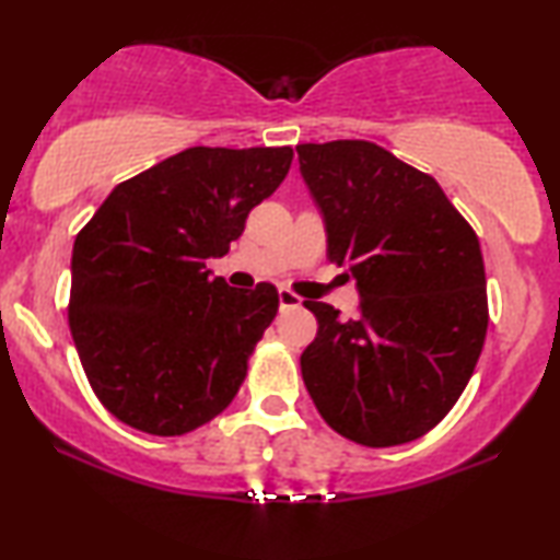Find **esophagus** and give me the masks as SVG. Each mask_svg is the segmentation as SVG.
<instances>
[{
	"mask_svg": "<svg viewBox=\"0 0 560 560\" xmlns=\"http://www.w3.org/2000/svg\"><path fill=\"white\" fill-rule=\"evenodd\" d=\"M301 308V295H295L293 290L280 288V311H293Z\"/></svg>",
	"mask_w": 560,
	"mask_h": 560,
	"instance_id": "34e87169",
	"label": "esophagus"
}]
</instances>
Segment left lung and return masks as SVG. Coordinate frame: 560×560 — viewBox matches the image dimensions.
Returning <instances> with one entry per match:
<instances>
[{"instance_id":"left-lung-1","label":"left lung","mask_w":560,"mask_h":560,"mask_svg":"<svg viewBox=\"0 0 560 560\" xmlns=\"http://www.w3.org/2000/svg\"><path fill=\"white\" fill-rule=\"evenodd\" d=\"M326 221V257L347 265L359 316L305 301L318 334L301 357L320 418L359 446L425 435L469 385L485 347V259L439 183L366 140L298 144Z\"/></svg>"}]
</instances>
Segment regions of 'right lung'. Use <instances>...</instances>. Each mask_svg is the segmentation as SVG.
Listing matches in <instances>:
<instances>
[{
	"label": "right lung",
	"instance_id": "obj_1",
	"mask_svg": "<svg viewBox=\"0 0 560 560\" xmlns=\"http://www.w3.org/2000/svg\"><path fill=\"white\" fill-rule=\"evenodd\" d=\"M290 163L293 148H188L119 183L75 236L68 326L121 423L183 435L240 393L280 295L211 280L206 259L226 255Z\"/></svg>",
	"mask_w": 560,
	"mask_h": 560
}]
</instances>
